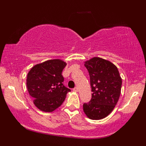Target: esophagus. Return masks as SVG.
<instances>
[{"label": "esophagus", "mask_w": 146, "mask_h": 146, "mask_svg": "<svg viewBox=\"0 0 146 146\" xmlns=\"http://www.w3.org/2000/svg\"><path fill=\"white\" fill-rule=\"evenodd\" d=\"M73 90L74 91V92H77L78 91V87H75L73 89Z\"/></svg>", "instance_id": "obj_1"}]
</instances>
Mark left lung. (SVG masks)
I'll use <instances>...</instances> for the list:
<instances>
[{
    "label": "left lung",
    "mask_w": 146,
    "mask_h": 146,
    "mask_svg": "<svg viewBox=\"0 0 146 146\" xmlns=\"http://www.w3.org/2000/svg\"><path fill=\"white\" fill-rule=\"evenodd\" d=\"M89 72L92 98L83 104V110L91 119L108 116L117 104L121 93V78L117 67L107 60L94 57L84 62Z\"/></svg>",
    "instance_id": "obj_1"
}]
</instances>
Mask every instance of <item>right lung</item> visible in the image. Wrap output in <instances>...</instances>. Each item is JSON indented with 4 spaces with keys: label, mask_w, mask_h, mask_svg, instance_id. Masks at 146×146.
Returning <instances> with one entry per match:
<instances>
[{
    "label": "right lung",
    "mask_w": 146,
    "mask_h": 146,
    "mask_svg": "<svg viewBox=\"0 0 146 146\" xmlns=\"http://www.w3.org/2000/svg\"><path fill=\"white\" fill-rule=\"evenodd\" d=\"M67 64L53 59L38 64L28 73L27 86L37 108L52 112L60 106L70 90L63 85V69Z\"/></svg>",
    "instance_id": "obj_1"
}]
</instances>
